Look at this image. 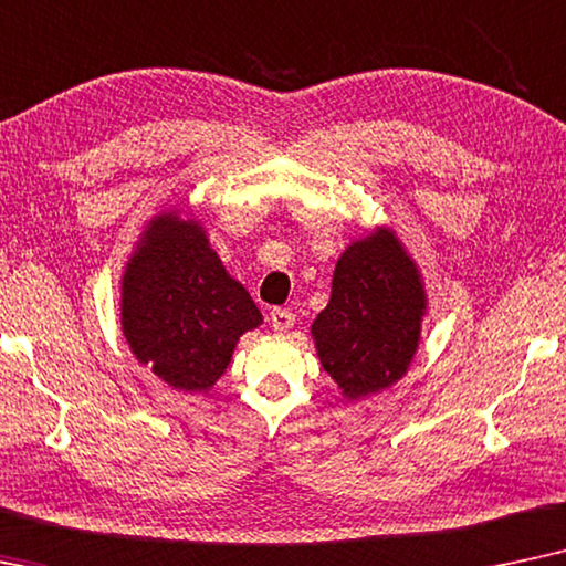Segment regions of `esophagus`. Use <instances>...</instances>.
Segmentation results:
<instances>
[{"mask_svg":"<svg viewBox=\"0 0 566 566\" xmlns=\"http://www.w3.org/2000/svg\"><path fill=\"white\" fill-rule=\"evenodd\" d=\"M269 321H271V328L276 331V334H287V331L295 326V315L290 311H284V307H274V311L269 313Z\"/></svg>","mask_w":566,"mask_h":566,"instance_id":"esophagus-1","label":"esophagus"}]
</instances>
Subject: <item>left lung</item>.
I'll return each instance as SVG.
<instances>
[{"mask_svg": "<svg viewBox=\"0 0 566 566\" xmlns=\"http://www.w3.org/2000/svg\"><path fill=\"white\" fill-rule=\"evenodd\" d=\"M427 292L394 230L375 228L336 261L331 300L313 321L318 359L346 401L380 394L409 370Z\"/></svg>", "mask_w": 566, "mask_h": 566, "instance_id": "left-lung-1", "label": "left lung"}]
</instances>
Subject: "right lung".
Masks as SVG:
<instances>
[{"label":"right lung","instance_id":"1","mask_svg":"<svg viewBox=\"0 0 566 566\" xmlns=\"http://www.w3.org/2000/svg\"><path fill=\"white\" fill-rule=\"evenodd\" d=\"M261 321L201 222L178 209L147 222L120 276V331L142 365L170 388L205 394L228 370L240 336Z\"/></svg>","mask_w":566,"mask_h":566}]
</instances>
